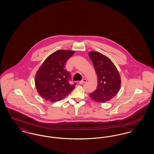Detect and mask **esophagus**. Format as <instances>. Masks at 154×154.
Instances as JSON below:
<instances>
[{
	"label": "esophagus",
	"mask_w": 154,
	"mask_h": 154,
	"mask_svg": "<svg viewBox=\"0 0 154 154\" xmlns=\"http://www.w3.org/2000/svg\"><path fill=\"white\" fill-rule=\"evenodd\" d=\"M87 79H82V80L80 81V82H79V83L80 84H84V83H85V82H87Z\"/></svg>",
	"instance_id": "1"
}]
</instances>
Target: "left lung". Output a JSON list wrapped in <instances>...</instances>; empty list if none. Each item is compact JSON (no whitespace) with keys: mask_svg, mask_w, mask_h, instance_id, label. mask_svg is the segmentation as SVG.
Instances as JSON below:
<instances>
[{"mask_svg":"<svg viewBox=\"0 0 154 154\" xmlns=\"http://www.w3.org/2000/svg\"><path fill=\"white\" fill-rule=\"evenodd\" d=\"M97 76V87L89 94L94 100L99 103L109 101L117 94L121 87V77L112 62L98 52H89Z\"/></svg>","mask_w":154,"mask_h":154,"instance_id":"left-lung-1","label":"left lung"}]
</instances>
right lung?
<instances>
[{"label":"right lung","instance_id":"right-lung-1","mask_svg":"<svg viewBox=\"0 0 154 154\" xmlns=\"http://www.w3.org/2000/svg\"><path fill=\"white\" fill-rule=\"evenodd\" d=\"M74 51L58 50L48 56L40 67L35 77V85L39 95L46 100L57 102L72 92L76 83L70 84V72L65 67Z\"/></svg>","mask_w":154,"mask_h":154}]
</instances>
